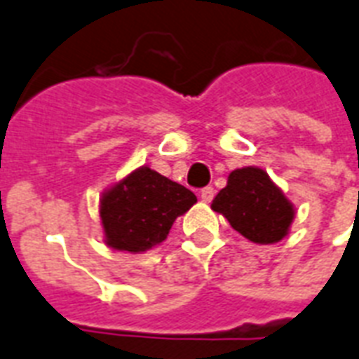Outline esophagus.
Masks as SVG:
<instances>
[{
  "label": "esophagus",
  "mask_w": 359,
  "mask_h": 359,
  "mask_svg": "<svg viewBox=\"0 0 359 359\" xmlns=\"http://www.w3.org/2000/svg\"><path fill=\"white\" fill-rule=\"evenodd\" d=\"M213 196H215V189L213 187H204L200 191V200L205 202V204H210L211 200H213Z\"/></svg>",
  "instance_id": "obj_1"
}]
</instances>
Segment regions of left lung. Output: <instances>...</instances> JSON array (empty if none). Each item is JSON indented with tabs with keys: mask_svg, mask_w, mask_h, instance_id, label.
<instances>
[{
	"mask_svg": "<svg viewBox=\"0 0 359 359\" xmlns=\"http://www.w3.org/2000/svg\"><path fill=\"white\" fill-rule=\"evenodd\" d=\"M211 210L229 219L230 226L243 238L260 245L288 236L296 215L292 202L258 166L230 172L226 187L213 198Z\"/></svg>",
	"mask_w": 359,
	"mask_h": 359,
	"instance_id": "1",
	"label": "left lung"
}]
</instances>
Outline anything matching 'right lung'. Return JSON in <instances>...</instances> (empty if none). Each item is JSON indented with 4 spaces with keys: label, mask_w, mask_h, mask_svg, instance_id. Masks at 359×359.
Returning a JSON list of instances; mask_svg holds the SVG:
<instances>
[{
    "label": "right lung",
    "mask_w": 359,
    "mask_h": 359,
    "mask_svg": "<svg viewBox=\"0 0 359 359\" xmlns=\"http://www.w3.org/2000/svg\"><path fill=\"white\" fill-rule=\"evenodd\" d=\"M193 204V191L140 166L102 193L99 215L104 243L116 251H149L166 240L174 221Z\"/></svg>",
    "instance_id": "add662e5"
}]
</instances>
